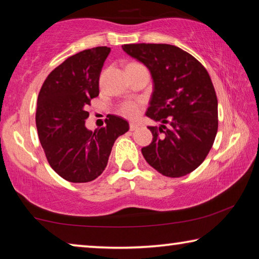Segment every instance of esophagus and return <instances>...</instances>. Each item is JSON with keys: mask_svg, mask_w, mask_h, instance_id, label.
Wrapping results in <instances>:
<instances>
[{"mask_svg": "<svg viewBox=\"0 0 259 259\" xmlns=\"http://www.w3.org/2000/svg\"><path fill=\"white\" fill-rule=\"evenodd\" d=\"M138 124L137 123H134V122H131V123L129 124V128H130V130L131 131H134V130H136V129H137L138 128Z\"/></svg>", "mask_w": 259, "mask_h": 259, "instance_id": "1", "label": "esophagus"}]
</instances>
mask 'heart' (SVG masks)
<instances>
[{
  "label": "heart",
  "instance_id": "1",
  "mask_svg": "<svg viewBox=\"0 0 259 259\" xmlns=\"http://www.w3.org/2000/svg\"><path fill=\"white\" fill-rule=\"evenodd\" d=\"M140 65L138 63H130L128 66H137ZM126 66V67H128ZM143 108V102L140 99H134V100H126L121 105L119 108V112L122 115L128 117V119H136Z\"/></svg>",
  "mask_w": 259,
  "mask_h": 259
}]
</instances>
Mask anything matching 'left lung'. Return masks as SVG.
Segmentation results:
<instances>
[{
    "label": "left lung",
    "mask_w": 259,
    "mask_h": 259,
    "mask_svg": "<svg viewBox=\"0 0 259 259\" xmlns=\"http://www.w3.org/2000/svg\"><path fill=\"white\" fill-rule=\"evenodd\" d=\"M150 69L153 94L146 115L153 139L142 148L147 163L166 177H182L207 157L218 130V102L211 78L200 61L181 48L138 43L122 46Z\"/></svg>",
    "instance_id": "8db88e82"
}]
</instances>
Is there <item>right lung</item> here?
<instances>
[{"label":"right lung","instance_id":"1","mask_svg":"<svg viewBox=\"0 0 259 259\" xmlns=\"http://www.w3.org/2000/svg\"><path fill=\"white\" fill-rule=\"evenodd\" d=\"M111 49L83 50L52 71L42 84L35 114L47 160L61 178L88 183L102 175L116 138L129 130L125 120L107 115L103 128H85V109L99 95V76Z\"/></svg>","mask_w":259,"mask_h":259}]
</instances>
